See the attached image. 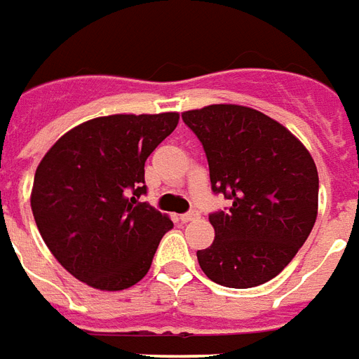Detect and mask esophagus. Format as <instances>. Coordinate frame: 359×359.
<instances>
[{
    "label": "esophagus",
    "instance_id": "1",
    "mask_svg": "<svg viewBox=\"0 0 359 359\" xmlns=\"http://www.w3.org/2000/svg\"><path fill=\"white\" fill-rule=\"evenodd\" d=\"M198 210H191V212H187V214H183L182 215V221L183 223H189V221H195L198 219Z\"/></svg>",
    "mask_w": 359,
    "mask_h": 359
}]
</instances>
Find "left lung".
Here are the masks:
<instances>
[{"label": "left lung", "instance_id": "1", "mask_svg": "<svg viewBox=\"0 0 359 359\" xmlns=\"http://www.w3.org/2000/svg\"><path fill=\"white\" fill-rule=\"evenodd\" d=\"M204 147L215 195V241L198 250L212 282L246 290L272 280L309 238L318 214V170L285 126L252 107L215 104L182 113Z\"/></svg>", "mask_w": 359, "mask_h": 359}]
</instances>
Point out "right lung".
Masks as SVG:
<instances>
[{"label":"right lung","mask_w":359,"mask_h":359,"mask_svg":"<svg viewBox=\"0 0 359 359\" xmlns=\"http://www.w3.org/2000/svg\"><path fill=\"white\" fill-rule=\"evenodd\" d=\"M177 113L109 115L75 126L36 170L32 212L58 263L96 290L118 292L149 271L174 223L140 202L145 161L177 126Z\"/></svg>","instance_id":"right-lung-1"}]
</instances>
